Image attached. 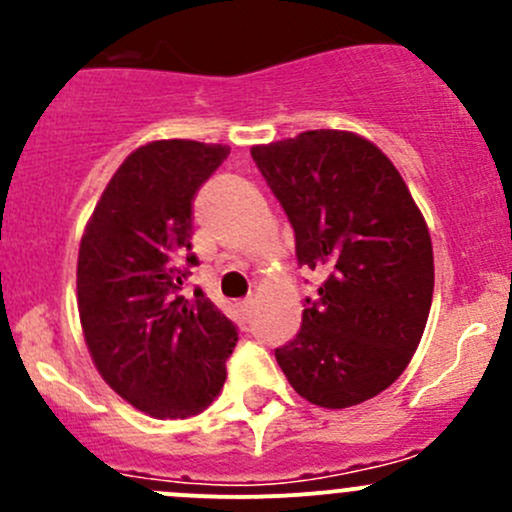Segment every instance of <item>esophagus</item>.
<instances>
[{"label": "esophagus", "mask_w": 512, "mask_h": 512, "mask_svg": "<svg viewBox=\"0 0 512 512\" xmlns=\"http://www.w3.org/2000/svg\"><path fill=\"white\" fill-rule=\"evenodd\" d=\"M252 309H255V299H245V302L237 304V312H240L242 322H247V319H250Z\"/></svg>", "instance_id": "1"}]
</instances>
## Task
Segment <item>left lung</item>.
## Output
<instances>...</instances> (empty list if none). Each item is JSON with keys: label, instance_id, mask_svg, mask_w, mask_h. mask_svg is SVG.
Here are the masks:
<instances>
[{"label": "left lung", "instance_id": "1", "mask_svg": "<svg viewBox=\"0 0 512 512\" xmlns=\"http://www.w3.org/2000/svg\"><path fill=\"white\" fill-rule=\"evenodd\" d=\"M250 153L287 213L299 267L324 275L277 364L314 406L374 399L404 374L431 309L421 210L394 163L356 133L319 128Z\"/></svg>", "mask_w": 512, "mask_h": 512}]
</instances>
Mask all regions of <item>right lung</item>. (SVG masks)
<instances>
[{
  "label": "right lung",
  "instance_id": "obj_1",
  "mask_svg": "<svg viewBox=\"0 0 512 512\" xmlns=\"http://www.w3.org/2000/svg\"><path fill=\"white\" fill-rule=\"evenodd\" d=\"M230 156L220 143L153 141L113 173L76 267L79 317L98 374L156 418L208 409L225 384L237 327L203 289L180 294L193 255V200Z\"/></svg>",
  "mask_w": 512,
  "mask_h": 512
}]
</instances>
